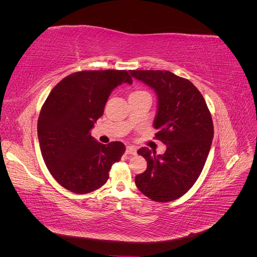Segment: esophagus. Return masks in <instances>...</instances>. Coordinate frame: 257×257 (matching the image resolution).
Instances as JSON below:
<instances>
[{
    "label": "esophagus",
    "instance_id": "34e87169",
    "mask_svg": "<svg viewBox=\"0 0 257 257\" xmlns=\"http://www.w3.org/2000/svg\"><path fill=\"white\" fill-rule=\"evenodd\" d=\"M126 154H136L137 153V150H136V148L135 147H133V146H127L126 147Z\"/></svg>",
    "mask_w": 257,
    "mask_h": 257
}]
</instances>
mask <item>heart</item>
I'll list each match as a JSON object with an SVG mask.
<instances>
[{
  "label": "heart",
  "mask_w": 257,
  "mask_h": 257,
  "mask_svg": "<svg viewBox=\"0 0 257 257\" xmlns=\"http://www.w3.org/2000/svg\"><path fill=\"white\" fill-rule=\"evenodd\" d=\"M136 95H149V94H148V93L144 90H136L134 92H132L130 96H136Z\"/></svg>",
  "instance_id": "1"
}]
</instances>
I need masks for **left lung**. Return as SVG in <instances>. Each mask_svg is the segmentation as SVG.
<instances>
[{"label": "left lung", "instance_id": "8db88e82", "mask_svg": "<svg viewBox=\"0 0 257 257\" xmlns=\"http://www.w3.org/2000/svg\"><path fill=\"white\" fill-rule=\"evenodd\" d=\"M157 92L155 139L166 145L157 155L144 147L137 151L147 161L146 172L135 177L137 189L159 203H168L188 192L203 170L213 138V122L206 100L190 80L168 71H131Z\"/></svg>", "mask_w": 257, "mask_h": 257}]
</instances>
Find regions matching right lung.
I'll return each mask as SVG.
<instances>
[{"mask_svg": "<svg viewBox=\"0 0 257 257\" xmlns=\"http://www.w3.org/2000/svg\"><path fill=\"white\" fill-rule=\"evenodd\" d=\"M125 82H133L126 71H81L66 76L46 98L38 142L46 166L66 190L87 194L99 189L125 152L121 142L103 145L90 133L111 91Z\"/></svg>", "mask_w": 257, "mask_h": 257, "instance_id": "obj_1", "label": "right lung"}]
</instances>
